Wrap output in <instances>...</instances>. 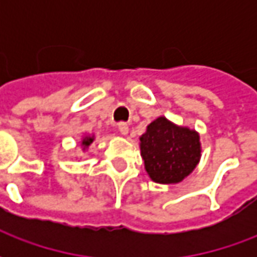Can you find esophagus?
<instances>
[{
    "label": "esophagus",
    "mask_w": 257,
    "mask_h": 257,
    "mask_svg": "<svg viewBox=\"0 0 257 257\" xmlns=\"http://www.w3.org/2000/svg\"><path fill=\"white\" fill-rule=\"evenodd\" d=\"M118 131H119V134H121V135L126 136V135H128V132H129L128 123H125V122L118 123Z\"/></svg>",
    "instance_id": "1"
}]
</instances>
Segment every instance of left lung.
<instances>
[{"mask_svg": "<svg viewBox=\"0 0 257 257\" xmlns=\"http://www.w3.org/2000/svg\"><path fill=\"white\" fill-rule=\"evenodd\" d=\"M140 156L153 182L176 184L193 173L201 160V142L195 129L167 117L156 118L139 138Z\"/></svg>", "mask_w": 257, "mask_h": 257, "instance_id": "8db88e82", "label": "left lung"}]
</instances>
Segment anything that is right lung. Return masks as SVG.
<instances>
[{
  "label": "right lung",
  "instance_id": "1",
  "mask_svg": "<svg viewBox=\"0 0 257 257\" xmlns=\"http://www.w3.org/2000/svg\"><path fill=\"white\" fill-rule=\"evenodd\" d=\"M93 140H95V135L89 134V135H85L81 138V140L78 142V145L81 146V150L82 151H88L89 149V146L93 143Z\"/></svg>",
  "mask_w": 257,
  "mask_h": 257
}]
</instances>
